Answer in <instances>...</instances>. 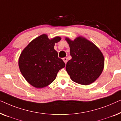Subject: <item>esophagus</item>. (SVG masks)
Masks as SVG:
<instances>
[{
    "label": "esophagus",
    "instance_id": "obj_1",
    "mask_svg": "<svg viewBox=\"0 0 121 121\" xmlns=\"http://www.w3.org/2000/svg\"><path fill=\"white\" fill-rule=\"evenodd\" d=\"M62 60H63V61H64V62L65 63V64H66V63H67V57H64V58L62 59Z\"/></svg>",
    "mask_w": 121,
    "mask_h": 121
}]
</instances>
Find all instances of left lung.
I'll use <instances>...</instances> for the list:
<instances>
[{
    "mask_svg": "<svg viewBox=\"0 0 121 121\" xmlns=\"http://www.w3.org/2000/svg\"><path fill=\"white\" fill-rule=\"evenodd\" d=\"M70 48L72 59L68 61L66 69L71 79L82 85H89L96 81L103 72L104 57L100 49L84 37L74 40L66 38Z\"/></svg>",
    "mask_w": 121,
    "mask_h": 121,
    "instance_id": "left-lung-1",
    "label": "left lung"
}]
</instances>
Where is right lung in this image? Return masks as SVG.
<instances>
[{"instance_id":"obj_1","label":"right lung","mask_w":121,"mask_h":121,"mask_svg":"<svg viewBox=\"0 0 121 121\" xmlns=\"http://www.w3.org/2000/svg\"><path fill=\"white\" fill-rule=\"evenodd\" d=\"M60 37L49 39L47 35L35 38L23 49L18 60V66L25 79L37 88L45 87L56 77L65 64L59 58L54 49Z\"/></svg>"}]
</instances>
